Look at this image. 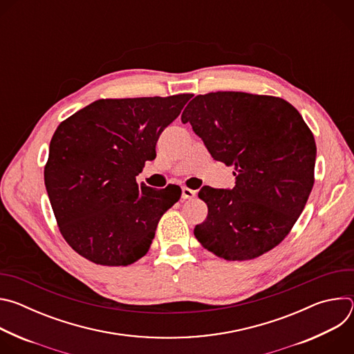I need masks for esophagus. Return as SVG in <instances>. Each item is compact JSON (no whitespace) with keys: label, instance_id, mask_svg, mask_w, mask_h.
Wrapping results in <instances>:
<instances>
[{"label":"esophagus","instance_id":"obj_1","mask_svg":"<svg viewBox=\"0 0 354 354\" xmlns=\"http://www.w3.org/2000/svg\"><path fill=\"white\" fill-rule=\"evenodd\" d=\"M196 196V190H192L189 187H182V198L183 200H189L193 198Z\"/></svg>","mask_w":354,"mask_h":354}]
</instances>
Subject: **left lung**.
<instances>
[{
  "label": "left lung",
  "instance_id": "left-lung-1",
  "mask_svg": "<svg viewBox=\"0 0 354 354\" xmlns=\"http://www.w3.org/2000/svg\"><path fill=\"white\" fill-rule=\"evenodd\" d=\"M216 161L234 167L232 189L203 187L209 207L194 236L225 261L258 258L290 232L314 186L317 145L287 100L246 92H210L182 113Z\"/></svg>",
  "mask_w": 354,
  "mask_h": 354
}]
</instances>
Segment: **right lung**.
<instances>
[{
  "label": "right lung",
  "instance_id": "add662e5",
  "mask_svg": "<svg viewBox=\"0 0 354 354\" xmlns=\"http://www.w3.org/2000/svg\"><path fill=\"white\" fill-rule=\"evenodd\" d=\"M192 96L99 99L60 123L44 185L60 232L77 254L104 266H127L147 254L182 190L138 186L136 176L156 158L160 134Z\"/></svg>",
  "mask_w": 354,
  "mask_h": 354
}]
</instances>
